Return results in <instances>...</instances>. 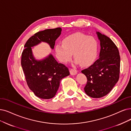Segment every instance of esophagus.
I'll return each mask as SVG.
<instances>
[{"label": "esophagus", "instance_id": "obj_1", "mask_svg": "<svg viewBox=\"0 0 131 131\" xmlns=\"http://www.w3.org/2000/svg\"><path fill=\"white\" fill-rule=\"evenodd\" d=\"M70 74L72 75H76L77 73V71L74 69H70Z\"/></svg>", "mask_w": 131, "mask_h": 131}]
</instances>
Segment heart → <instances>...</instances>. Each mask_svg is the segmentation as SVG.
Wrapping results in <instances>:
<instances>
[{
    "label": "heart",
    "mask_w": 131,
    "mask_h": 131,
    "mask_svg": "<svg viewBox=\"0 0 131 131\" xmlns=\"http://www.w3.org/2000/svg\"><path fill=\"white\" fill-rule=\"evenodd\" d=\"M98 49L97 42L92 36L77 33L66 38L55 46L58 59L67 63L71 60L72 54L76 63L82 66L90 64L96 59Z\"/></svg>",
    "instance_id": "1"
}]
</instances>
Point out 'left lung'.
<instances>
[{"instance_id": "left-lung-1", "label": "left lung", "mask_w": 131, "mask_h": 131, "mask_svg": "<svg viewBox=\"0 0 131 131\" xmlns=\"http://www.w3.org/2000/svg\"><path fill=\"white\" fill-rule=\"evenodd\" d=\"M100 40L99 59L82 72L87 78L85 92L92 98L106 96L119 78L120 57L116 45L107 36L97 32Z\"/></svg>"}]
</instances>
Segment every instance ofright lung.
Instances as JSON below:
<instances>
[{
  "instance_id": "right-lung-1",
  "label": "right lung",
  "mask_w": 131,
  "mask_h": 131,
  "mask_svg": "<svg viewBox=\"0 0 131 131\" xmlns=\"http://www.w3.org/2000/svg\"><path fill=\"white\" fill-rule=\"evenodd\" d=\"M61 30L58 27L36 33L26 42L22 53L21 64L26 82L35 95L42 99L54 97L61 80L69 76L70 72L65 65L59 63L51 54L41 61L36 60L31 47L42 41L48 43L51 48L54 49L55 41L60 35Z\"/></svg>"
}]
</instances>
